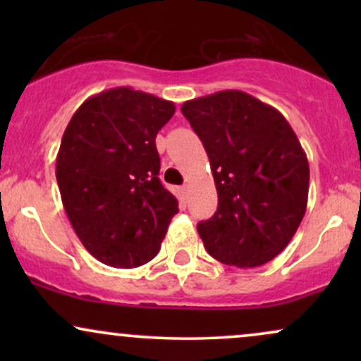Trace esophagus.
<instances>
[{"label":"esophagus","mask_w":361,"mask_h":361,"mask_svg":"<svg viewBox=\"0 0 361 361\" xmlns=\"http://www.w3.org/2000/svg\"><path fill=\"white\" fill-rule=\"evenodd\" d=\"M180 198H181V200H183V202L188 200V186H186V185H183V186H181V188H180Z\"/></svg>","instance_id":"esophagus-1"}]
</instances>
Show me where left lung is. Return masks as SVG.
I'll return each mask as SVG.
<instances>
[{
  "label": "left lung",
  "instance_id": "1",
  "mask_svg": "<svg viewBox=\"0 0 361 361\" xmlns=\"http://www.w3.org/2000/svg\"><path fill=\"white\" fill-rule=\"evenodd\" d=\"M204 144L219 205L197 226L210 256L255 268L287 247L307 207L309 163L283 115L239 90L181 106Z\"/></svg>",
  "mask_w": 361,
  "mask_h": 361
}]
</instances>
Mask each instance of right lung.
<instances>
[{
  "mask_svg": "<svg viewBox=\"0 0 361 361\" xmlns=\"http://www.w3.org/2000/svg\"><path fill=\"white\" fill-rule=\"evenodd\" d=\"M175 103L127 86L86 100L62 135L56 178L73 229L102 263L134 268L159 252L178 200L159 175L156 135Z\"/></svg>",
  "mask_w": 361,
  "mask_h": 361,
  "instance_id": "1",
  "label": "right lung"
}]
</instances>
